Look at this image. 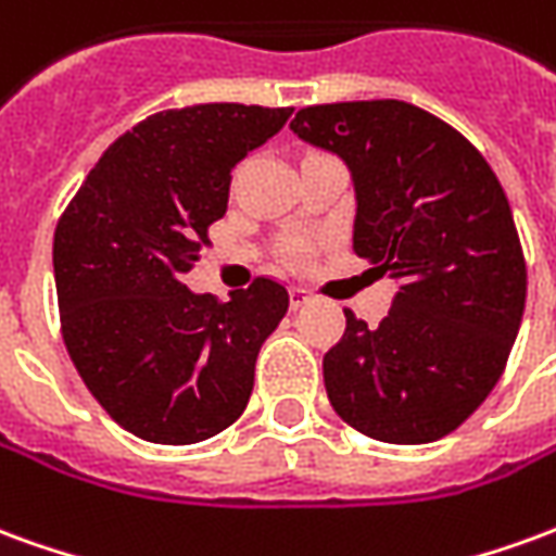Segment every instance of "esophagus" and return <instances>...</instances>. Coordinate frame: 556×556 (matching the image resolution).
<instances>
[{
	"mask_svg": "<svg viewBox=\"0 0 556 556\" xmlns=\"http://www.w3.org/2000/svg\"><path fill=\"white\" fill-rule=\"evenodd\" d=\"M306 303H313V291L303 289V286H294V289H291V306H294V309H301V306H306Z\"/></svg>",
	"mask_w": 556,
	"mask_h": 556,
	"instance_id": "obj_1",
	"label": "esophagus"
}]
</instances>
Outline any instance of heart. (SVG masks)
Segmentation results:
<instances>
[{"mask_svg":"<svg viewBox=\"0 0 556 556\" xmlns=\"http://www.w3.org/2000/svg\"><path fill=\"white\" fill-rule=\"evenodd\" d=\"M303 253H306V250H303V247H298V250H294V258H303Z\"/></svg>","mask_w":556,"mask_h":556,"instance_id":"heart-1","label":"heart"}]
</instances>
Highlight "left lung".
<instances>
[{"label":"left lung","mask_w":556,"mask_h":556,"mask_svg":"<svg viewBox=\"0 0 556 556\" xmlns=\"http://www.w3.org/2000/svg\"><path fill=\"white\" fill-rule=\"evenodd\" d=\"M291 130L345 160L354 253L399 279L378 327L345 309L325 354L327 399L366 438L438 441L501 381L525 315L527 265L501 181L455 127L405 101L306 106Z\"/></svg>","instance_id":"left-lung-1"}]
</instances>
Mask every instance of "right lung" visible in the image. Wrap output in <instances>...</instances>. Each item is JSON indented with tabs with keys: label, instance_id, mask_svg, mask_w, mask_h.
Returning <instances> with one entry per match:
<instances>
[{
	"label": "right lung",
	"instance_id": "right-lung-1",
	"mask_svg": "<svg viewBox=\"0 0 556 556\" xmlns=\"http://www.w3.org/2000/svg\"><path fill=\"white\" fill-rule=\"evenodd\" d=\"M291 106L195 103L118 137L59 217L62 339L110 417L142 441L199 443L253 393L255 357L289 291L255 277L231 301L181 279L226 214L231 169L289 122Z\"/></svg>",
	"mask_w": 556,
	"mask_h": 556
}]
</instances>
